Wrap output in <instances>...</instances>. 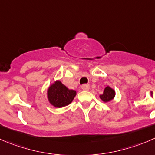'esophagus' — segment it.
Returning <instances> with one entry per match:
<instances>
[{"instance_id": "1", "label": "esophagus", "mask_w": 155, "mask_h": 155, "mask_svg": "<svg viewBox=\"0 0 155 155\" xmlns=\"http://www.w3.org/2000/svg\"><path fill=\"white\" fill-rule=\"evenodd\" d=\"M81 88H82V89L84 90V91H88V90H89L90 86L88 84H84V85H82V86H81Z\"/></svg>"}]
</instances>
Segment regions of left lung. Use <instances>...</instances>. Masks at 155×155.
Segmentation results:
<instances>
[{
    "mask_svg": "<svg viewBox=\"0 0 155 155\" xmlns=\"http://www.w3.org/2000/svg\"><path fill=\"white\" fill-rule=\"evenodd\" d=\"M115 97V91L110 86H107L104 90L103 94L100 95V98L104 102H108Z\"/></svg>",
    "mask_w": 155,
    "mask_h": 155,
    "instance_id": "obj_1",
    "label": "left lung"
}]
</instances>
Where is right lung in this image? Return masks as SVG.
<instances>
[{
    "label": "right lung",
    "instance_id": "right-lung-1",
    "mask_svg": "<svg viewBox=\"0 0 155 155\" xmlns=\"http://www.w3.org/2000/svg\"><path fill=\"white\" fill-rule=\"evenodd\" d=\"M76 95L75 90L69 89L59 80L54 82L48 89V98L51 104L55 107H63L70 104Z\"/></svg>",
    "mask_w": 155,
    "mask_h": 155
}]
</instances>
